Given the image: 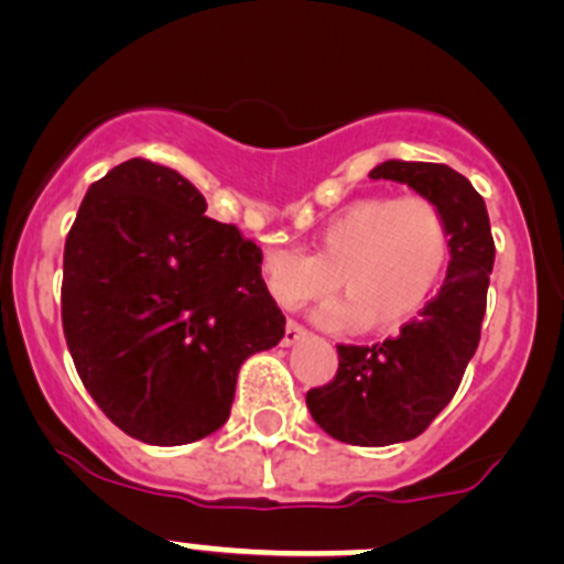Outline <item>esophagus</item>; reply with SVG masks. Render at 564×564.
I'll return each mask as SVG.
<instances>
[{"label":"esophagus","mask_w":564,"mask_h":564,"mask_svg":"<svg viewBox=\"0 0 564 564\" xmlns=\"http://www.w3.org/2000/svg\"><path fill=\"white\" fill-rule=\"evenodd\" d=\"M304 337H306V332H304V328H301L299 323H293V321H290L288 326H284V337H282V345H284V348H290V345H295V343H299V339H304Z\"/></svg>","instance_id":"1"}]
</instances>
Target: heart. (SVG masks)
I'll return each instance as SVG.
<instances>
[{
	"mask_svg": "<svg viewBox=\"0 0 564 564\" xmlns=\"http://www.w3.org/2000/svg\"><path fill=\"white\" fill-rule=\"evenodd\" d=\"M449 258L444 214L422 194L356 199L312 238V252L265 249L260 274L284 310L326 299L339 288L345 299L315 312L326 328L372 332L400 326L425 306Z\"/></svg>",
	"mask_w": 564,
	"mask_h": 564,
	"instance_id": "1",
	"label": "heart"
}]
</instances>
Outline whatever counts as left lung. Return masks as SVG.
<instances>
[{
	"label": "left lung",
	"mask_w": 564,
	"mask_h": 564,
	"mask_svg": "<svg viewBox=\"0 0 564 564\" xmlns=\"http://www.w3.org/2000/svg\"><path fill=\"white\" fill-rule=\"evenodd\" d=\"M370 177L405 183L438 205L449 232L447 280L398 337L337 345V376L306 392V409L337 442L387 447L420 436L453 400L479 345L496 249L485 199L453 166L389 159Z\"/></svg>",
	"instance_id": "obj_1"
}]
</instances>
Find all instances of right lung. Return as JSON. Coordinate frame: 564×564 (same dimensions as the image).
<instances>
[{
	"label": "right lung",
	"instance_id": "obj_1",
	"mask_svg": "<svg viewBox=\"0 0 564 564\" xmlns=\"http://www.w3.org/2000/svg\"><path fill=\"white\" fill-rule=\"evenodd\" d=\"M205 208L181 172L128 159L87 188L65 241L63 328L82 383L155 447L219 431L243 361L284 337L263 252Z\"/></svg>",
	"mask_w": 564,
	"mask_h": 564
}]
</instances>
